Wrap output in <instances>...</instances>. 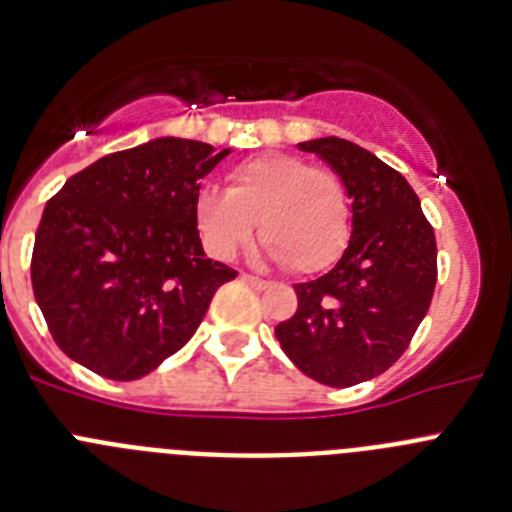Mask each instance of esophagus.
Segmentation results:
<instances>
[{
  "mask_svg": "<svg viewBox=\"0 0 512 512\" xmlns=\"http://www.w3.org/2000/svg\"><path fill=\"white\" fill-rule=\"evenodd\" d=\"M242 280H245V283H250L252 288H267V285H270V280H262V278H257V275H250V273H242Z\"/></svg>",
  "mask_w": 512,
  "mask_h": 512,
  "instance_id": "obj_1",
  "label": "esophagus"
}]
</instances>
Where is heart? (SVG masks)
<instances>
[{
	"instance_id": "heart-1",
	"label": "heart",
	"mask_w": 512,
	"mask_h": 512,
	"mask_svg": "<svg viewBox=\"0 0 512 512\" xmlns=\"http://www.w3.org/2000/svg\"><path fill=\"white\" fill-rule=\"evenodd\" d=\"M227 191L201 188L193 201L206 250L229 260L260 224L265 255L293 273L339 260L352 234V204L339 173L285 153H262L227 173Z\"/></svg>"
}]
</instances>
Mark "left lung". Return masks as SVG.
Returning a JSON list of instances; mask_svg holds the SVG:
<instances>
[{
    "mask_svg": "<svg viewBox=\"0 0 512 512\" xmlns=\"http://www.w3.org/2000/svg\"><path fill=\"white\" fill-rule=\"evenodd\" d=\"M352 196V239L329 273L296 285L298 308L275 326L303 375L352 388L382 375L411 344L436 288V237L398 170L339 137L301 142Z\"/></svg>",
    "mask_w": 512,
    "mask_h": 512,
    "instance_id": "1",
    "label": "left lung"
}]
</instances>
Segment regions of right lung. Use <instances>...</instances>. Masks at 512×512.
Returning <instances> with one entry per match:
<instances>
[{
  "mask_svg": "<svg viewBox=\"0 0 512 512\" xmlns=\"http://www.w3.org/2000/svg\"><path fill=\"white\" fill-rule=\"evenodd\" d=\"M229 155L160 137L68 178L45 204L30 278L53 342L109 380H137L199 329L237 278L204 255L193 201Z\"/></svg>",
  "mask_w": 512,
  "mask_h": 512,
  "instance_id": "1",
  "label": "right lung"
}]
</instances>
